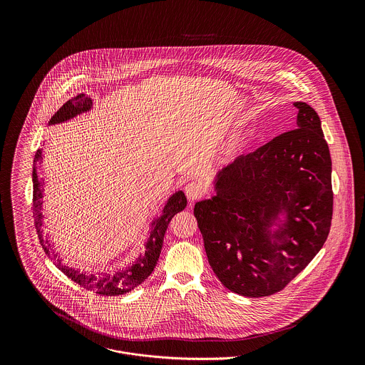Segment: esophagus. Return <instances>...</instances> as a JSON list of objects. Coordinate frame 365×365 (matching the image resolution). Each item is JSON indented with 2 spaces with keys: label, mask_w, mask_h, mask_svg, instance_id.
<instances>
[{
  "label": "esophagus",
  "mask_w": 365,
  "mask_h": 365,
  "mask_svg": "<svg viewBox=\"0 0 365 365\" xmlns=\"http://www.w3.org/2000/svg\"><path fill=\"white\" fill-rule=\"evenodd\" d=\"M184 192H185L187 198H188L191 202H194V201L200 200V198L204 195L205 190H204L202 184L192 181V182H188V184L184 187Z\"/></svg>",
  "instance_id": "obj_1"
}]
</instances>
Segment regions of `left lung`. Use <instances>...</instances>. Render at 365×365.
Segmentation results:
<instances>
[{"instance_id":"1","label":"left lung","mask_w":365,"mask_h":365,"mask_svg":"<svg viewBox=\"0 0 365 365\" xmlns=\"http://www.w3.org/2000/svg\"><path fill=\"white\" fill-rule=\"evenodd\" d=\"M297 129L236 157L195 204L209 264L249 298L285 288L323 247L333 215L331 158L311 105L294 103Z\"/></svg>"}]
</instances>
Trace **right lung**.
<instances>
[{
    "label": "right lung",
    "instance_id": "right-lung-1",
    "mask_svg": "<svg viewBox=\"0 0 365 365\" xmlns=\"http://www.w3.org/2000/svg\"><path fill=\"white\" fill-rule=\"evenodd\" d=\"M93 109V100L87 97L86 94H78L77 97L68 100L63 105L49 120V125L63 123L66 120H70L84 112H90ZM42 150L38 149L34 158V170H32V182H34V219H35V227L41 240V245L45 250V253L56 262V267L64 272L71 281L77 282L78 285L84 287L88 291H93L100 295H122L138 285H140L155 269L157 261L161 253L163 247V239L165 235V230L168 227L170 220L173 216L187 207V198L182 191L174 192L164 207L161 209L160 216L155 217L150 223L149 229V237L145 245V253H140L135 260L126 267L115 271V272H81L80 269H76L73 267H68L61 262L60 255L56 253L52 249V245L48 237H43V180L39 178V168L42 161Z\"/></svg>",
    "mask_w": 365,
    "mask_h": 365
}]
</instances>
